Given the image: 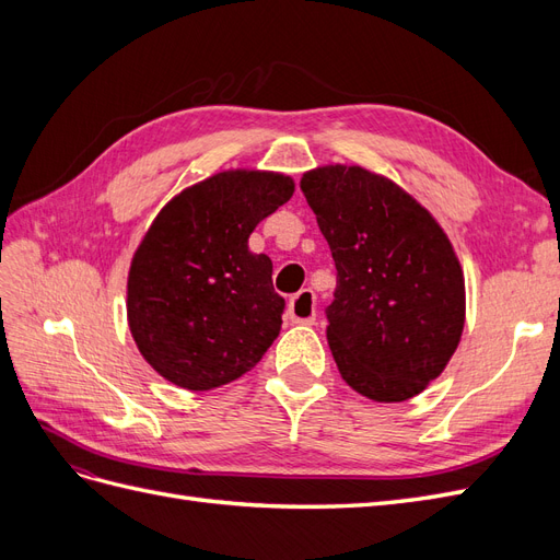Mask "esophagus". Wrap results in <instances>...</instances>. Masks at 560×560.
Listing matches in <instances>:
<instances>
[{
	"label": "esophagus",
	"mask_w": 560,
	"mask_h": 560,
	"mask_svg": "<svg viewBox=\"0 0 560 560\" xmlns=\"http://www.w3.org/2000/svg\"><path fill=\"white\" fill-rule=\"evenodd\" d=\"M315 315H317V301L311 290H301L296 296L290 299L287 317H290L294 325H313Z\"/></svg>",
	"instance_id": "obj_1"
}]
</instances>
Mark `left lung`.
Here are the masks:
<instances>
[{
	"instance_id": "left-lung-1",
	"label": "left lung",
	"mask_w": 560,
	"mask_h": 560,
	"mask_svg": "<svg viewBox=\"0 0 560 560\" xmlns=\"http://www.w3.org/2000/svg\"><path fill=\"white\" fill-rule=\"evenodd\" d=\"M336 264L327 341L343 381L374 401L420 395L460 343L465 276L436 219L362 165L303 173Z\"/></svg>"
}]
</instances>
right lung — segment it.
<instances>
[{"label": "right lung", "instance_id": "right-lung-1", "mask_svg": "<svg viewBox=\"0 0 560 560\" xmlns=\"http://www.w3.org/2000/svg\"><path fill=\"white\" fill-rule=\"evenodd\" d=\"M294 194L268 171H224L156 214L128 273V327L151 369L184 389L226 385L257 364L282 327L273 264L249 233Z\"/></svg>", "mask_w": 560, "mask_h": 560}]
</instances>
